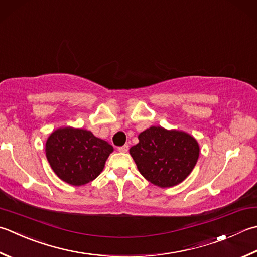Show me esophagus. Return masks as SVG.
<instances>
[{"instance_id": "1", "label": "esophagus", "mask_w": 257, "mask_h": 257, "mask_svg": "<svg viewBox=\"0 0 257 257\" xmlns=\"http://www.w3.org/2000/svg\"><path fill=\"white\" fill-rule=\"evenodd\" d=\"M128 149H129L128 145H124V146H121V147H118V150L120 153H127Z\"/></svg>"}]
</instances>
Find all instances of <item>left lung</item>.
Masks as SVG:
<instances>
[{
	"label": "left lung",
	"instance_id": "obj_1",
	"mask_svg": "<svg viewBox=\"0 0 257 257\" xmlns=\"http://www.w3.org/2000/svg\"><path fill=\"white\" fill-rule=\"evenodd\" d=\"M138 139L129 153L139 173L160 188L184 182L197 164L199 145L183 130L152 125L140 133Z\"/></svg>",
	"mask_w": 257,
	"mask_h": 257
}]
</instances>
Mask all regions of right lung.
Listing matches in <instances>:
<instances>
[{
    "mask_svg": "<svg viewBox=\"0 0 257 257\" xmlns=\"http://www.w3.org/2000/svg\"><path fill=\"white\" fill-rule=\"evenodd\" d=\"M113 147L82 128L55 129L45 143V156L64 183L82 186L101 174Z\"/></svg>",
    "mask_w": 257,
    "mask_h": 257,
    "instance_id": "obj_1",
    "label": "right lung"
}]
</instances>
